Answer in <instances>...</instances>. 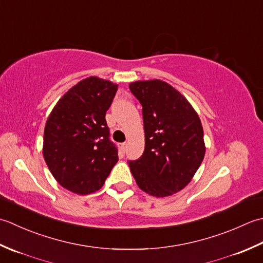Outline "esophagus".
Returning <instances> with one entry per match:
<instances>
[{
    "instance_id": "1",
    "label": "esophagus",
    "mask_w": 263,
    "mask_h": 263,
    "mask_svg": "<svg viewBox=\"0 0 263 263\" xmlns=\"http://www.w3.org/2000/svg\"><path fill=\"white\" fill-rule=\"evenodd\" d=\"M126 147H127V144L126 143H120L119 144V148H120V151L124 153L125 151H126Z\"/></svg>"
}]
</instances>
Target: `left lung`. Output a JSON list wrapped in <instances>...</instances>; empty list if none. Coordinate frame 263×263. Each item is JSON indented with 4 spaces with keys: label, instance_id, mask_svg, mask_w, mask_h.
<instances>
[{
    "label": "left lung",
    "instance_id": "obj_1",
    "mask_svg": "<svg viewBox=\"0 0 263 263\" xmlns=\"http://www.w3.org/2000/svg\"><path fill=\"white\" fill-rule=\"evenodd\" d=\"M141 102L145 148L129 161L139 189L155 197L175 194L190 184L205 154L199 115L185 96L160 79L129 84Z\"/></svg>",
    "mask_w": 263,
    "mask_h": 263
}]
</instances>
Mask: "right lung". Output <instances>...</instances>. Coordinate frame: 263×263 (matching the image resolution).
I'll return each instance as SVG.
<instances>
[{
	"instance_id": "right-lung-1",
	"label": "right lung",
	"mask_w": 263,
	"mask_h": 263,
	"mask_svg": "<svg viewBox=\"0 0 263 263\" xmlns=\"http://www.w3.org/2000/svg\"><path fill=\"white\" fill-rule=\"evenodd\" d=\"M118 85L90 76L58 101L47 118L43 155L64 189L79 195L99 191L118 162L105 114Z\"/></svg>"
}]
</instances>
